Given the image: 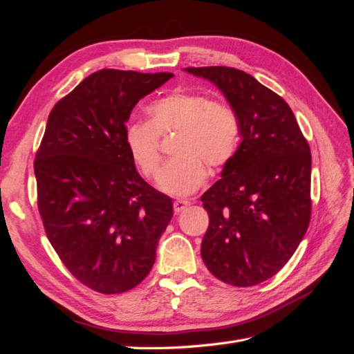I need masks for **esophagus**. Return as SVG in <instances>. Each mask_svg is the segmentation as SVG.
<instances>
[{
  "mask_svg": "<svg viewBox=\"0 0 354 354\" xmlns=\"http://www.w3.org/2000/svg\"><path fill=\"white\" fill-rule=\"evenodd\" d=\"M190 207V201H184V199H178L173 202V209H175V213H183L184 209H187Z\"/></svg>",
  "mask_w": 354,
  "mask_h": 354,
  "instance_id": "34e87169",
  "label": "esophagus"
}]
</instances>
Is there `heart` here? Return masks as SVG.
Masks as SVG:
<instances>
[{"label": "heart", "instance_id": "heart-1", "mask_svg": "<svg viewBox=\"0 0 354 354\" xmlns=\"http://www.w3.org/2000/svg\"><path fill=\"white\" fill-rule=\"evenodd\" d=\"M147 120H132L124 127V142L132 160L149 179L158 176L161 137L178 132L175 158L160 173V189L173 196L196 192L208 169H222L240 145V120L228 103L209 100L192 91H175L147 106Z\"/></svg>", "mask_w": 354, "mask_h": 354}]
</instances>
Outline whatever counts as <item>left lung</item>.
I'll return each instance as SVG.
<instances>
[{
	"label": "left lung",
	"instance_id": "8db88e82",
	"mask_svg": "<svg viewBox=\"0 0 354 354\" xmlns=\"http://www.w3.org/2000/svg\"><path fill=\"white\" fill-rule=\"evenodd\" d=\"M185 71L221 89L242 137L222 178L201 198L209 217L202 260L223 283L255 286L289 261L309 228V142L289 104L251 74L231 66Z\"/></svg>",
	"mask_w": 354,
	"mask_h": 354
}]
</instances>
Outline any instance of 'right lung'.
<instances>
[{
    "label": "right lung",
    "instance_id": "right-lung-1",
    "mask_svg": "<svg viewBox=\"0 0 354 354\" xmlns=\"http://www.w3.org/2000/svg\"><path fill=\"white\" fill-rule=\"evenodd\" d=\"M171 76L95 71L48 115L35 158L37 209L65 268L95 292L145 280L173 216L171 199L138 175L124 142L135 104Z\"/></svg>",
    "mask_w": 354,
    "mask_h": 354
}]
</instances>
